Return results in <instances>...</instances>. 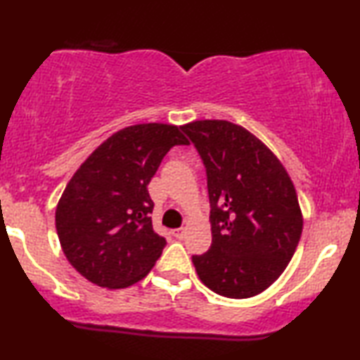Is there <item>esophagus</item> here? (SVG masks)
Segmentation results:
<instances>
[{
    "label": "esophagus",
    "instance_id": "1",
    "mask_svg": "<svg viewBox=\"0 0 360 360\" xmlns=\"http://www.w3.org/2000/svg\"><path fill=\"white\" fill-rule=\"evenodd\" d=\"M171 233H173V236H174V238H178V240H181V238L184 236L186 230H184V229H174V230L171 231Z\"/></svg>",
    "mask_w": 360,
    "mask_h": 360
}]
</instances>
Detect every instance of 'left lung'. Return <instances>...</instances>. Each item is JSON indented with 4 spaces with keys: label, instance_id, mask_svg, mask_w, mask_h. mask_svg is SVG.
I'll return each mask as SVG.
<instances>
[{
    "label": "left lung",
    "instance_id": "obj_1",
    "mask_svg": "<svg viewBox=\"0 0 360 360\" xmlns=\"http://www.w3.org/2000/svg\"><path fill=\"white\" fill-rule=\"evenodd\" d=\"M207 169L212 246L192 256L204 285L229 298L271 287L300 241L303 215L279 158L250 130L229 120L182 125Z\"/></svg>",
    "mask_w": 360,
    "mask_h": 360
}]
</instances>
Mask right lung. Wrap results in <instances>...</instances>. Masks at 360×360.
Masks as SVG:
<instances>
[{"label":"right lung","instance_id":"add662e5","mask_svg":"<svg viewBox=\"0 0 360 360\" xmlns=\"http://www.w3.org/2000/svg\"><path fill=\"white\" fill-rule=\"evenodd\" d=\"M174 145H189L178 125H130L104 140L68 181L55 226L65 256L84 279L125 288L158 261L166 240L151 225L146 186Z\"/></svg>","mask_w":360,"mask_h":360}]
</instances>
